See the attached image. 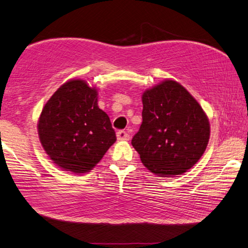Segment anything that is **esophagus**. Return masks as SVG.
Instances as JSON below:
<instances>
[{"label": "esophagus", "instance_id": "1", "mask_svg": "<svg viewBox=\"0 0 248 248\" xmlns=\"http://www.w3.org/2000/svg\"><path fill=\"white\" fill-rule=\"evenodd\" d=\"M129 138V133L127 131H124V130H119V131L117 132V139H118L119 141H128Z\"/></svg>", "mask_w": 248, "mask_h": 248}]
</instances>
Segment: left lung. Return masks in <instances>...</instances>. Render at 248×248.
Returning a JSON list of instances; mask_svg holds the SVG:
<instances>
[{
  "label": "left lung",
  "instance_id": "1",
  "mask_svg": "<svg viewBox=\"0 0 248 248\" xmlns=\"http://www.w3.org/2000/svg\"><path fill=\"white\" fill-rule=\"evenodd\" d=\"M142 124L132 146L143 165L160 177L192 168L209 141L208 118L181 84L166 80L142 95Z\"/></svg>",
  "mask_w": 248,
  "mask_h": 248
}]
</instances>
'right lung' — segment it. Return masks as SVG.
<instances>
[{
	"label": "right lung",
	"mask_w": 248,
	"mask_h": 248,
	"mask_svg": "<svg viewBox=\"0 0 248 248\" xmlns=\"http://www.w3.org/2000/svg\"><path fill=\"white\" fill-rule=\"evenodd\" d=\"M38 132L49 158L75 173L91 170L116 141L108 115L97 106V91L80 79L53 94L42 109Z\"/></svg>",
	"instance_id": "add662e5"
}]
</instances>
